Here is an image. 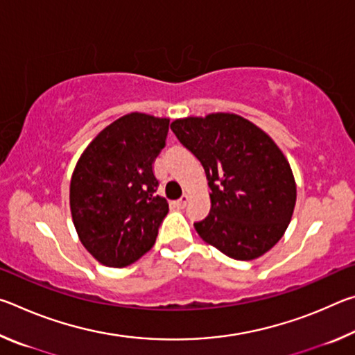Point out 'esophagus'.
<instances>
[{"instance_id":"1","label":"esophagus","mask_w":355,"mask_h":355,"mask_svg":"<svg viewBox=\"0 0 355 355\" xmlns=\"http://www.w3.org/2000/svg\"><path fill=\"white\" fill-rule=\"evenodd\" d=\"M188 200H189V196H188V194H183L182 199H178V200L175 202V205H177L178 208H184L186 203H188Z\"/></svg>"}]
</instances>
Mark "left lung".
Returning <instances> with one entry per match:
<instances>
[{"instance_id":"8db88e82","label":"left lung","mask_w":355,"mask_h":355,"mask_svg":"<svg viewBox=\"0 0 355 355\" xmlns=\"http://www.w3.org/2000/svg\"><path fill=\"white\" fill-rule=\"evenodd\" d=\"M171 128L200 161L211 200L194 227L203 241L235 260H255L284 236L296 182L271 136L233 112L175 119Z\"/></svg>"}]
</instances>
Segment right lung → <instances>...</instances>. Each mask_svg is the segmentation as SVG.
Wrapping results in <instances>:
<instances>
[{
	"label": "right lung",
	"instance_id": "right-lung-1",
	"mask_svg": "<svg viewBox=\"0 0 355 355\" xmlns=\"http://www.w3.org/2000/svg\"><path fill=\"white\" fill-rule=\"evenodd\" d=\"M169 119L130 112L107 125L81 153L70 180L78 238L95 260L123 268L153 248L169 211L156 196L153 161L166 146Z\"/></svg>",
	"mask_w": 355,
	"mask_h": 355
}]
</instances>
